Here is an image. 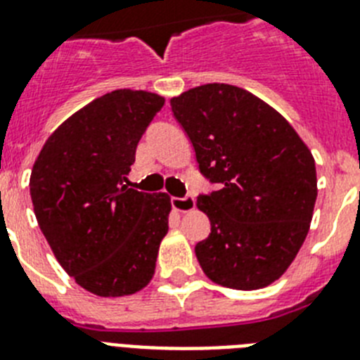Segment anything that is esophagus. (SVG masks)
<instances>
[{"label": "esophagus", "mask_w": 360, "mask_h": 360, "mask_svg": "<svg viewBox=\"0 0 360 360\" xmlns=\"http://www.w3.org/2000/svg\"><path fill=\"white\" fill-rule=\"evenodd\" d=\"M171 205H173L174 211L187 212V211H191V209H195V198H193L191 195L182 196V198L173 196V198H171Z\"/></svg>", "instance_id": "1"}]
</instances>
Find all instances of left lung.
I'll list each match as a JSON object with an SVG mask.
<instances>
[{"mask_svg": "<svg viewBox=\"0 0 360 360\" xmlns=\"http://www.w3.org/2000/svg\"><path fill=\"white\" fill-rule=\"evenodd\" d=\"M200 173L218 191L198 196L211 232L195 247L209 279L256 290L294 262L317 198L316 162L295 129L262 98L231 84H203L171 98Z\"/></svg>", "mask_w": 360, "mask_h": 360, "instance_id": "1", "label": "left lung"}]
</instances>
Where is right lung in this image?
Returning <instances> with one entry per match:
<instances>
[{
  "instance_id": "add662e5",
  "label": "right lung",
  "mask_w": 360,
  "mask_h": 360,
  "mask_svg": "<svg viewBox=\"0 0 360 360\" xmlns=\"http://www.w3.org/2000/svg\"><path fill=\"white\" fill-rule=\"evenodd\" d=\"M162 106L164 97L142 90L95 98L49 136L32 169L41 232L68 276L101 297L135 294L155 274L169 196L124 182Z\"/></svg>"
}]
</instances>
